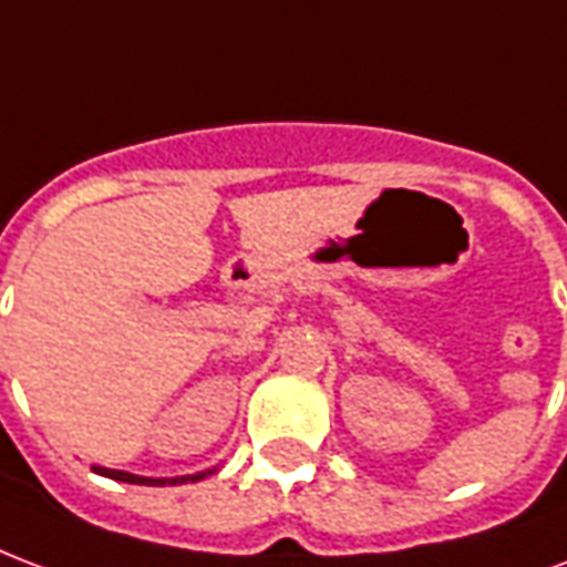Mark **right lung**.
<instances>
[{
    "label": "right lung",
    "instance_id": "right-lung-1",
    "mask_svg": "<svg viewBox=\"0 0 567 567\" xmlns=\"http://www.w3.org/2000/svg\"><path fill=\"white\" fill-rule=\"evenodd\" d=\"M95 472H101V475H110V478H116V481H131V484H152V487H164V484H178V481H187V478H140V475H131V472H118V470H101V466H95ZM203 478V475H194L190 481H197Z\"/></svg>",
    "mask_w": 567,
    "mask_h": 567
}]
</instances>
